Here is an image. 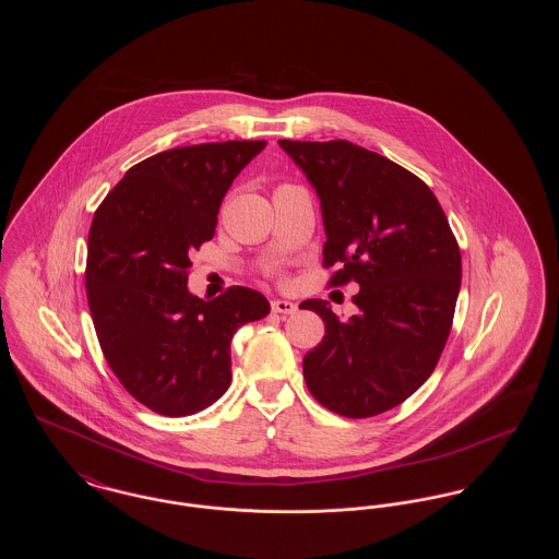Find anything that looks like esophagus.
<instances>
[{"label":"esophagus","mask_w":559,"mask_h":559,"mask_svg":"<svg viewBox=\"0 0 559 559\" xmlns=\"http://www.w3.org/2000/svg\"><path fill=\"white\" fill-rule=\"evenodd\" d=\"M272 312H276V314H295L297 312V304L287 301V299H274L272 301Z\"/></svg>","instance_id":"obj_1"}]
</instances>
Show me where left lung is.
Returning <instances> with one entry per match:
<instances>
[{
    "mask_svg": "<svg viewBox=\"0 0 559 559\" xmlns=\"http://www.w3.org/2000/svg\"><path fill=\"white\" fill-rule=\"evenodd\" d=\"M317 190L329 287L349 281L358 314L342 322L324 299L299 308L324 320L304 356L308 390L329 411L367 419L415 394L451 333L461 251L436 194L399 163L347 140H278Z\"/></svg>",
    "mask_w": 559,
    "mask_h": 559,
    "instance_id": "8db88e82",
    "label": "left lung"
}]
</instances>
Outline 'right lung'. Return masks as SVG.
I'll return each mask as SVG.
<instances>
[{
	"label": "right lung",
	"mask_w": 559,
	"mask_h": 559,
	"mask_svg": "<svg viewBox=\"0 0 559 559\" xmlns=\"http://www.w3.org/2000/svg\"><path fill=\"white\" fill-rule=\"evenodd\" d=\"M264 140L207 142L135 163L94 213L85 289L108 367L133 399L165 417L207 408L233 379L230 342L264 319L262 293L188 292L190 253L212 240L224 194Z\"/></svg>",
	"instance_id": "obj_1"
}]
</instances>
